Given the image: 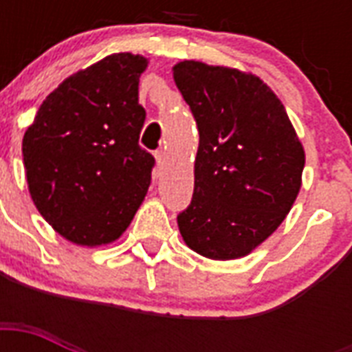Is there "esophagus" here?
Wrapping results in <instances>:
<instances>
[{"label": "esophagus", "instance_id": "obj_1", "mask_svg": "<svg viewBox=\"0 0 352 352\" xmlns=\"http://www.w3.org/2000/svg\"><path fill=\"white\" fill-rule=\"evenodd\" d=\"M155 160H157V168H162L166 162V153L162 151V149H159V151H155Z\"/></svg>", "mask_w": 352, "mask_h": 352}]
</instances>
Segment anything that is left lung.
Segmentation results:
<instances>
[{
	"label": "left lung",
	"instance_id": "8db88e82",
	"mask_svg": "<svg viewBox=\"0 0 352 352\" xmlns=\"http://www.w3.org/2000/svg\"><path fill=\"white\" fill-rule=\"evenodd\" d=\"M173 80L199 127L192 204L177 217L188 248L228 261L278 230L301 188L305 149L259 76L184 60Z\"/></svg>",
	"mask_w": 352,
	"mask_h": 352
}]
</instances>
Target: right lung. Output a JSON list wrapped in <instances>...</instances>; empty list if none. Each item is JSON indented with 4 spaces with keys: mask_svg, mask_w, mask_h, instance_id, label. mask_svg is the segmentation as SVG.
I'll use <instances>...</instances> for the list:
<instances>
[{
    "mask_svg": "<svg viewBox=\"0 0 352 352\" xmlns=\"http://www.w3.org/2000/svg\"><path fill=\"white\" fill-rule=\"evenodd\" d=\"M149 60L115 52L67 76L21 142L32 203L74 245H111L140 208L153 157L138 146L146 111L138 80Z\"/></svg>",
    "mask_w": 352,
    "mask_h": 352,
    "instance_id": "1",
    "label": "right lung"
}]
</instances>
